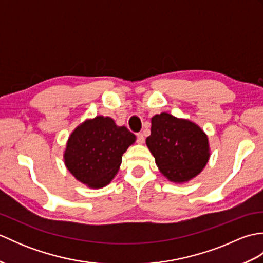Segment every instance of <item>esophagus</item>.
Masks as SVG:
<instances>
[{"label":"esophagus","mask_w":263,"mask_h":263,"mask_svg":"<svg viewBox=\"0 0 263 263\" xmlns=\"http://www.w3.org/2000/svg\"><path fill=\"white\" fill-rule=\"evenodd\" d=\"M137 142L139 144H142L144 142V137H143L142 133H138V135H137Z\"/></svg>","instance_id":"1"}]
</instances>
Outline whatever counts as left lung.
<instances>
[{"mask_svg": "<svg viewBox=\"0 0 263 263\" xmlns=\"http://www.w3.org/2000/svg\"><path fill=\"white\" fill-rule=\"evenodd\" d=\"M147 147L166 178L184 183L200 174L210 157L209 141L195 123L160 113L152 119Z\"/></svg>", "mask_w": 263, "mask_h": 263, "instance_id": "obj_1", "label": "left lung"}]
</instances>
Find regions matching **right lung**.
Masks as SVG:
<instances>
[{
  "instance_id": "right-lung-1",
  "label": "right lung",
  "mask_w": 263,
  "mask_h": 263,
  "mask_svg": "<svg viewBox=\"0 0 263 263\" xmlns=\"http://www.w3.org/2000/svg\"><path fill=\"white\" fill-rule=\"evenodd\" d=\"M136 136L117 126L110 117L86 120L71 133L64 150V164L78 181L91 189L107 185L117 174L122 156Z\"/></svg>"
}]
</instances>
